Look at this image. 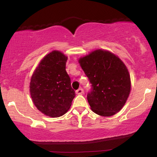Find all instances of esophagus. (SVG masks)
<instances>
[{"label": "esophagus", "mask_w": 157, "mask_h": 157, "mask_svg": "<svg viewBox=\"0 0 157 157\" xmlns=\"http://www.w3.org/2000/svg\"><path fill=\"white\" fill-rule=\"evenodd\" d=\"M76 93L77 94H78V95H81V94H83V90L82 88H79L78 90H76Z\"/></svg>", "instance_id": "34e87169"}]
</instances>
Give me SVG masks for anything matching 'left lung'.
Wrapping results in <instances>:
<instances>
[{
  "label": "left lung",
  "instance_id": "obj_1",
  "mask_svg": "<svg viewBox=\"0 0 157 157\" xmlns=\"http://www.w3.org/2000/svg\"><path fill=\"white\" fill-rule=\"evenodd\" d=\"M91 88L88 102L94 113L110 117L122 109L131 90L130 76L117 56L101 49L79 59Z\"/></svg>",
  "mask_w": 157,
  "mask_h": 157
}]
</instances>
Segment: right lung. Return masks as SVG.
I'll list each match as a JSON object with an SVG mask.
<instances>
[{"mask_svg":"<svg viewBox=\"0 0 157 157\" xmlns=\"http://www.w3.org/2000/svg\"><path fill=\"white\" fill-rule=\"evenodd\" d=\"M66 61L65 55L53 51L41 60L31 77L32 100L36 108L48 117L66 113L76 96L66 71Z\"/></svg>","mask_w":157,"mask_h":157,"instance_id":"1","label":"right lung"}]
</instances>
